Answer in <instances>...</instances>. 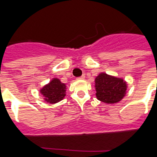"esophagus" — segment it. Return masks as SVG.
<instances>
[{
	"label": "esophagus",
	"mask_w": 157,
	"mask_h": 157,
	"mask_svg": "<svg viewBox=\"0 0 157 157\" xmlns=\"http://www.w3.org/2000/svg\"><path fill=\"white\" fill-rule=\"evenodd\" d=\"M85 78H86V76H85V75H82L81 76L78 77V78H77V80H84Z\"/></svg>",
	"instance_id": "obj_1"
}]
</instances>
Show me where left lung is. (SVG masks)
I'll use <instances>...</instances> for the list:
<instances>
[{"instance_id": "8db88e82", "label": "left lung", "mask_w": 157, "mask_h": 157, "mask_svg": "<svg viewBox=\"0 0 157 157\" xmlns=\"http://www.w3.org/2000/svg\"><path fill=\"white\" fill-rule=\"evenodd\" d=\"M95 90L98 100L106 103H116L125 95L127 85L123 79L100 73L95 78Z\"/></svg>"}]
</instances>
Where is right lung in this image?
<instances>
[{"mask_svg": "<svg viewBox=\"0 0 157 157\" xmlns=\"http://www.w3.org/2000/svg\"><path fill=\"white\" fill-rule=\"evenodd\" d=\"M40 93L47 103H56L63 100L66 95V85L62 83L59 79L54 78L40 90Z\"/></svg>", "mask_w": 157, "mask_h": 157, "instance_id": "right-lung-1", "label": "right lung"}]
</instances>
